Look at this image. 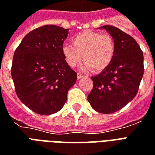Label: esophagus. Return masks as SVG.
<instances>
[{
    "label": "esophagus",
    "instance_id": "34e87169",
    "mask_svg": "<svg viewBox=\"0 0 155 155\" xmlns=\"http://www.w3.org/2000/svg\"><path fill=\"white\" fill-rule=\"evenodd\" d=\"M84 75H83V74H77V79L78 80H81V78H83L84 77Z\"/></svg>",
    "mask_w": 155,
    "mask_h": 155
}]
</instances>
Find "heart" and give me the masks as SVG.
Wrapping results in <instances>:
<instances>
[{
  "instance_id": "b5f03b06",
  "label": "heart",
  "mask_w": 155,
  "mask_h": 155,
  "mask_svg": "<svg viewBox=\"0 0 155 155\" xmlns=\"http://www.w3.org/2000/svg\"><path fill=\"white\" fill-rule=\"evenodd\" d=\"M71 41L72 45L64 44L61 47L64 61L71 68L75 67L84 59L81 71L94 69L102 71L108 68L114 57L115 44L110 35L84 31L74 35Z\"/></svg>"
}]
</instances>
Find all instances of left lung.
I'll use <instances>...</instances> for the list:
<instances>
[{
  "label": "left lung",
  "mask_w": 155,
  "mask_h": 155,
  "mask_svg": "<svg viewBox=\"0 0 155 155\" xmlns=\"http://www.w3.org/2000/svg\"><path fill=\"white\" fill-rule=\"evenodd\" d=\"M115 44L111 64L91 77L94 86L88 101L94 110L111 114L121 110L135 97L143 75V54L136 41L112 25H103Z\"/></svg>",
  "instance_id": "obj_1"
}]
</instances>
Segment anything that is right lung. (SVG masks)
I'll return each instance as SVG.
<instances>
[{
  "label": "right lung",
  "mask_w": 155,
  "mask_h": 155,
  "mask_svg": "<svg viewBox=\"0 0 155 155\" xmlns=\"http://www.w3.org/2000/svg\"><path fill=\"white\" fill-rule=\"evenodd\" d=\"M69 30L54 25L33 30L16 48L12 77L15 93L36 114L49 115L61 110L77 73L64 61L61 47Z\"/></svg>",
  "instance_id": "obj_1"
}]
</instances>
